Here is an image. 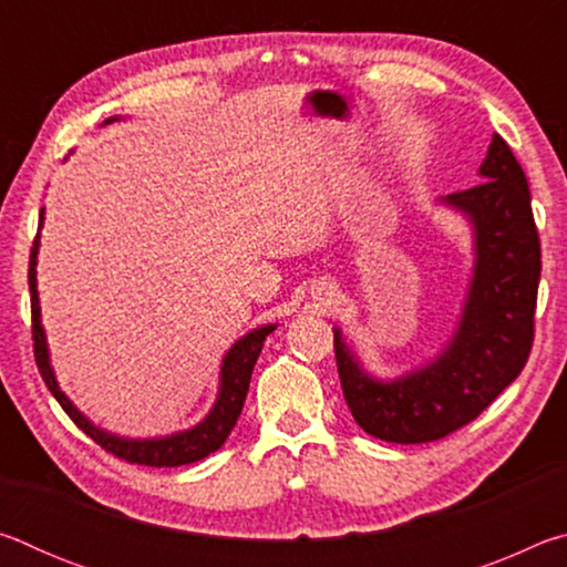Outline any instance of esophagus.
<instances>
[{
    "mask_svg": "<svg viewBox=\"0 0 567 567\" xmlns=\"http://www.w3.org/2000/svg\"><path fill=\"white\" fill-rule=\"evenodd\" d=\"M315 300H320V302H324V305H328V300H330V287L328 285H318V287H315Z\"/></svg>",
    "mask_w": 567,
    "mask_h": 567,
    "instance_id": "obj_1",
    "label": "esophagus"
}]
</instances>
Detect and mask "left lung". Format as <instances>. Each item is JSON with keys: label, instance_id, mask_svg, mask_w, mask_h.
<instances>
[{"label": "left lung", "instance_id": "left-lung-1", "mask_svg": "<svg viewBox=\"0 0 567 567\" xmlns=\"http://www.w3.org/2000/svg\"><path fill=\"white\" fill-rule=\"evenodd\" d=\"M475 187L440 197L473 235V272L463 307L435 358L395 378H378L334 332V358L352 417L385 443H430L475 420L520 375L533 348L540 282L530 189L501 134H493Z\"/></svg>", "mask_w": 567, "mask_h": 567}]
</instances>
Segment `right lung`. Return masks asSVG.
I'll list each match as a JSON object with an SVG mask.
<instances>
[{
    "mask_svg": "<svg viewBox=\"0 0 567 567\" xmlns=\"http://www.w3.org/2000/svg\"><path fill=\"white\" fill-rule=\"evenodd\" d=\"M117 120L122 117H110L102 124H110ZM42 227H44V207L40 213V233ZM40 233L34 237L32 255H30L34 358H37V368L42 372L44 385L50 388L54 400L60 402L66 415L74 420V425L80 427L84 435H90L94 443L107 450V453L127 460V463L150 465V467L189 465L223 447L227 435L233 433L239 412H243L247 390H249V378H252L255 362L262 352L265 338L272 330H277V322H267V324H260V328L249 330L225 352L223 364H219L217 398L213 402V408L207 410V415L199 420L197 425H192L187 430H177V433H169V435H159V437H124L117 433H110V430L94 425V422L84 415V412L76 408L70 398H66V392L60 388V382H56L52 358H50V344H47V332L42 324L40 292H37V255H40V245H42Z\"/></svg>",
    "mask_w": 567,
    "mask_h": 567,
    "instance_id": "obj_1",
    "label": "right lung"
}]
</instances>
